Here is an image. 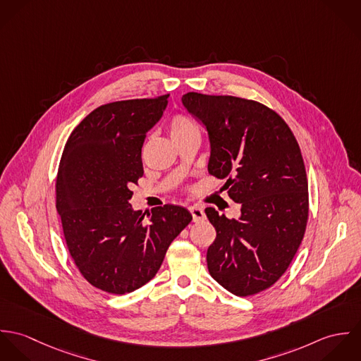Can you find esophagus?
<instances>
[{
    "mask_svg": "<svg viewBox=\"0 0 361 361\" xmlns=\"http://www.w3.org/2000/svg\"><path fill=\"white\" fill-rule=\"evenodd\" d=\"M189 211H190V214H192L195 222H199V221L206 219V214H204L203 208H200L199 206H192L189 208Z\"/></svg>",
    "mask_w": 361,
    "mask_h": 361,
    "instance_id": "34e87169",
    "label": "esophagus"
}]
</instances>
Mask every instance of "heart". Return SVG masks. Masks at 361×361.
Returning a JSON list of instances; mask_svg holds the SVG:
<instances>
[{
	"mask_svg": "<svg viewBox=\"0 0 361 361\" xmlns=\"http://www.w3.org/2000/svg\"><path fill=\"white\" fill-rule=\"evenodd\" d=\"M192 132H199L197 126L183 115H175L169 122V133L173 140L180 139Z\"/></svg>",
	"mask_w": 361,
	"mask_h": 361,
	"instance_id": "obj_1",
	"label": "heart"
}]
</instances>
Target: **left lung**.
I'll list each match as a JSON object with an SVG mask.
<instances>
[{
    "label": "left lung",
    "instance_id": "left-lung-1",
    "mask_svg": "<svg viewBox=\"0 0 361 361\" xmlns=\"http://www.w3.org/2000/svg\"><path fill=\"white\" fill-rule=\"evenodd\" d=\"M185 108L208 132V172L240 203L239 219L207 207L216 231L207 250L209 275L236 296L272 286L295 257L309 218V183L300 147L286 122L264 104L186 93Z\"/></svg>",
    "mask_w": 361,
    "mask_h": 361
}]
</instances>
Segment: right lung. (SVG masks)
<instances>
[{
	"instance_id": "right-lung-1",
	"label": "right lung",
	"mask_w": 361,
	"mask_h": 361,
	"mask_svg": "<svg viewBox=\"0 0 361 361\" xmlns=\"http://www.w3.org/2000/svg\"><path fill=\"white\" fill-rule=\"evenodd\" d=\"M169 94L104 104L71 133L56 176V211L68 250L94 288L125 295L152 281L172 240L189 225L185 207L135 211L142 147Z\"/></svg>"
}]
</instances>
